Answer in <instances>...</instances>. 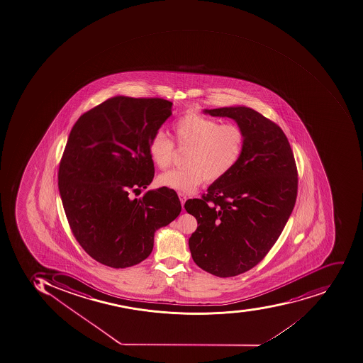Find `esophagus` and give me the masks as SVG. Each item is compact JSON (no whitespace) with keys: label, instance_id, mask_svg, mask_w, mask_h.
<instances>
[{"label":"esophagus","instance_id":"1","mask_svg":"<svg viewBox=\"0 0 363 363\" xmlns=\"http://www.w3.org/2000/svg\"><path fill=\"white\" fill-rule=\"evenodd\" d=\"M179 198H180L181 205L184 206V203H186V194H182V192H179Z\"/></svg>","mask_w":363,"mask_h":363}]
</instances>
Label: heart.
<instances>
[{
    "label": "heart",
    "mask_w": 363,
    "mask_h": 363,
    "mask_svg": "<svg viewBox=\"0 0 363 363\" xmlns=\"http://www.w3.org/2000/svg\"><path fill=\"white\" fill-rule=\"evenodd\" d=\"M177 146L188 149L182 169L158 175L160 186L190 194L206 179L220 180L235 167L245 146V133L234 123L219 124L214 118L186 112L173 123ZM149 156L158 169H167L174 156V144L163 133H155L148 146Z\"/></svg>",
    "instance_id": "heart-1"
}]
</instances>
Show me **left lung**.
<instances>
[{
	"label": "left lung",
	"instance_id": "1",
	"mask_svg": "<svg viewBox=\"0 0 363 363\" xmlns=\"http://www.w3.org/2000/svg\"><path fill=\"white\" fill-rule=\"evenodd\" d=\"M203 112L232 118L245 133L235 167L184 205L198 222L189 239L194 262L232 277L262 262L279 239L294 208L298 172L283 130L260 113L243 105Z\"/></svg>",
	"mask_w": 363,
	"mask_h": 363
}]
</instances>
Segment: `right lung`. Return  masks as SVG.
I'll return each instance as SVG.
<instances>
[{"label": "right lung", "mask_w": 363, "mask_h": 363, "mask_svg": "<svg viewBox=\"0 0 363 363\" xmlns=\"http://www.w3.org/2000/svg\"><path fill=\"white\" fill-rule=\"evenodd\" d=\"M162 99L116 96L73 125L59 169V190L73 235L96 262L131 267L152 253L155 232L181 213L174 190H149V140L172 116Z\"/></svg>", "instance_id": "add662e5"}]
</instances>
